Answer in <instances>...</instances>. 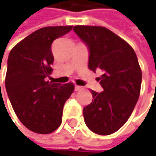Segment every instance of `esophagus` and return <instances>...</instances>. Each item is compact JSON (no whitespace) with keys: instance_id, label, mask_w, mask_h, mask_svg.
I'll list each match as a JSON object with an SVG mask.
<instances>
[{"instance_id":"1","label":"esophagus","mask_w":156,"mask_h":156,"mask_svg":"<svg viewBox=\"0 0 156 156\" xmlns=\"http://www.w3.org/2000/svg\"><path fill=\"white\" fill-rule=\"evenodd\" d=\"M82 89H83V88H82V87H81V86H77V85H75V91H81Z\"/></svg>"}]
</instances>
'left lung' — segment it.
Returning a JSON list of instances; mask_svg holds the SVG:
<instances>
[{
    "instance_id": "1",
    "label": "left lung",
    "mask_w": 156,
    "mask_h": 156,
    "mask_svg": "<svg viewBox=\"0 0 156 156\" xmlns=\"http://www.w3.org/2000/svg\"><path fill=\"white\" fill-rule=\"evenodd\" d=\"M73 29L88 48V69L103 72L97 78L103 91L91 90L93 100L83 108L84 121L94 133L111 135L129 120L139 99L138 59L128 42L106 27L75 26Z\"/></svg>"
}]
</instances>
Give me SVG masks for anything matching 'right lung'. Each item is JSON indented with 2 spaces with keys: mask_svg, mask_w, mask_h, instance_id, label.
<instances>
[{
  "mask_svg": "<svg viewBox=\"0 0 156 156\" xmlns=\"http://www.w3.org/2000/svg\"><path fill=\"white\" fill-rule=\"evenodd\" d=\"M72 27L40 28L9 53L5 79L7 94L19 120L34 133L50 134L59 128L63 106L74 91L73 83L62 85L48 81L54 63L52 43Z\"/></svg>",
  "mask_w": 156,
  "mask_h": 156,
  "instance_id": "right-lung-1",
  "label": "right lung"
}]
</instances>
